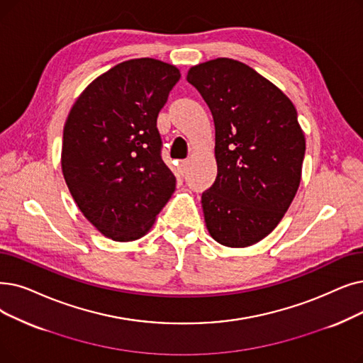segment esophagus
I'll use <instances>...</instances> for the list:
<instances>
[{"label": "esophagus", "mask_w": 363, "mask_h": 363, "mask_svg": "<svg viewBox=\"0 0 363 363\" xmlns=\"http://www.w3.org/2000/svg\"><path fill=\"white\" fill-rule=\"evenodd\" d=\"M186 167H188V160H181V162H179V166H178V169H179V172H181V175H184V173L186 172Z\"/></svg>", "instance_id": "1"}]
</instances>
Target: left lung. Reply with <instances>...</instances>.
Segmentation results:
<instances>
[{
	"mask_svg": "<svg viewBox=\"0 0 363 363\" xmlns=\"http://www.w3.org/2000/svg\"><path fill=\"white\" fill-rule=\"evenodd\" d=\"M215 123L218 175L201 196L212 239L247 247L285 216L301 182L306 136L292 101L243 62L218 57L188 69Z\"/></svg>",
	"mask_w": 363,
	"mask_h": 363,
	"instance_id": "1",
	"label": "left lung"
}]
</instances>
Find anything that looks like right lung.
Segmentation results:
<instances>
[{
    "label": "right lung",
    "instance_id": "1",
    "mask_svg": "<svg viewBox=\"0 0 363 363\" xmlns=\"http://www.w3.org/2000/svg\"><path fill=\"white\" fill-rule=\"evenodd\" d=\"M179 78L159 59L124 60L94 78L67 117L62 173L78 209L108 239L144 238L175 191L157 117Z\"/></svg>",
    "mask_w": 363,
    "mask_h": 363
}]
</instances>
